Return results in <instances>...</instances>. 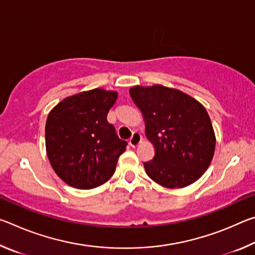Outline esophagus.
Segmentation results:
<instances>
[{
  "instance_id": "1",
  "label": "esophagus",
  "mask_w": 255,
  "mask_h": 255,
  "mask_svg": "<svg viewBox=\"0 0 255 255\" xmlns=\"http://www.w3.org/2000/svg\"><path fill=\"white\" fill-rule=\"evenodd\" d=\"M141 139H143V137H141L140 132L133 131L132 136L130 137V139H129V145H130L131 147H136V146L140 143Z\"/></svg>"
}]
</instances>
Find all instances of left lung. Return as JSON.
<instances>
[{"mask_svg":"<svg viewBox=\"0 0 255 255\" xmlns=\"http://www.w3.org/2000/svg\"><path fill=\"white\" fill-rule=\"evenodd\" d=\"M143 112L146 136L155 147L144 163L147 175L165 188H183L197 181L213 159L216 138L205 107L188 94L163 85L129 90Z\"/></svg>","mask_w":255,"mask_h":255,"instance_id":"1","label":"left lung"}]
</instances>
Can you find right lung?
I'll return each mask as SVG.
<instances>
[{"label":"right lung","mask_w":255,"mask_h":255,"mask_svg":"<svg viewBox=\"0 0 255 255\" xmlns=\"http://www.w3.org/2000/svg\"><path fill=\"white\" fill-rule=\"evenodd\" d=\"M117 92L94 89L60 101L47 118V156L71 187L92 189L109 180L127 141L120 139L107 115Z\"/></svg>","instance_id":"obj_1"}]
</instances>
